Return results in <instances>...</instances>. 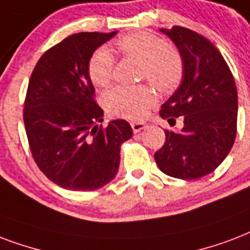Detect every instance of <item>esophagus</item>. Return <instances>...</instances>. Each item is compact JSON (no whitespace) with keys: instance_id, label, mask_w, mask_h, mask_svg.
Listing matches in <instances>:
<instances>
[{"instance_id":"obj_1","label":"esophagus","mask_w":250,"mask_h":250,"mask_svg":"<svg viewBox=\"0 0 250 250\" xmlns=\"http://www.w3.org/2000/svg\"><path fill=\"white\" fill-rule=\"evenodd\" d=\"M131 127H132V131L135 133L140 132L142 129L146 128V123H143V122H132L131 123Z\"/></svg>"}]
</instances>
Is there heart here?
Wrapping results in <instances>:
<instances>
[{
	"instance_id": "obj_1",
	"label": "heart",
	"mask_w": 250,
	"mask_h": 250,
	"mask_svg": "<svg viewBox=\"0 0 250 250\" xmlns=\"http://www.w3.org/2000/svg\"><path fill=\"white\" fill-rule=\"evenodd\" d=\"M117 51L125 57L140 62L139 76L146 79L160 91H171L178 86L184 76V62L180 53L167 44L160 36L150 32H132L115 42ZM114 56L106 47L98 48L87 64V74L95 86L106 87L114 74ZM156 94L146 85L115 86L104 95L106 111L114 117L138 121L146 117Z\"/></svg>"
}]
</instances>
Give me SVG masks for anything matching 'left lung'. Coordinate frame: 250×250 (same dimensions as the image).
I'll return each mask as SVG.
<instances>
[{
	"mask_svg": "<svg viewBox=\"0 0 250 250\" xmlns=\"http://www.w3.org/2000/svg\"><path fill=\"white\" fill-rule=\"evenodd\" d=\"M160 31L174 42L184 62L180 87L161 106L160 117L181 131L165 129V143L155 153L160 170L181 180L207 176L229 153L237 131V89L229 66L211 42L190 28Z\"/></svg>",
	"mask_w": 250,
	"mask_h": 250,
	"instance_id": "left-lung-1",
	"label": "left lung"
}]
</instances>
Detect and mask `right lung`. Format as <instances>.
<instances>
[{
  "mask_svg": "<svg viewBox=\"0 0 250 250\" xmlns=\"http://www.w3.org/2000/svg\"><path fill=\"white\" fill-rule=\"evenodd\" d=\"M117 31L79 32L53 45L36 62L24 100L31 155L60 188L91 191L117 176L121 146L132 136L125 119L107 127L87 74L91 55Z\"/></svg>",
  "mask_w": 250,
  "mask_h": 250,
  "instance_id": "add662e5",
  "label": "right lung"
}]
</instances>
